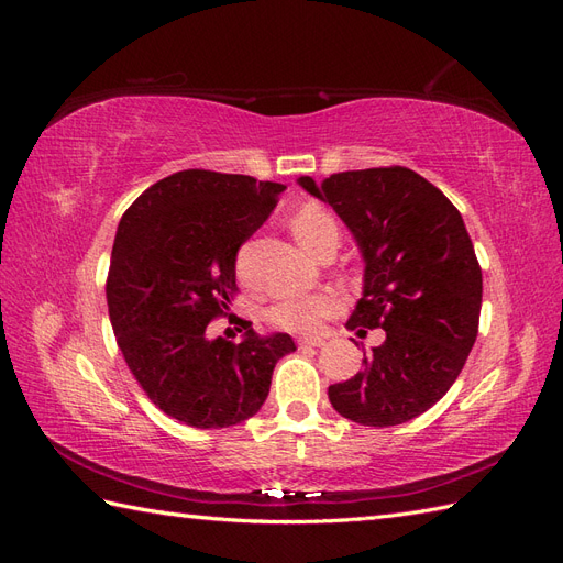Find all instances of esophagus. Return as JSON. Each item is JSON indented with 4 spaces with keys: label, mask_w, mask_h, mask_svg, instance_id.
I'll list each match as a JSON object with an SVG mask.
<instances>
[{
    "label": "esophagus",
    "mask_w": 563,
    "mask_h": 563,
    "mask_svg": "<svg viewBox=\"0 0 563 563\" xmlns=\"http://www.w3.org/2000/svg\"><path fill=\"white\" fill-rule=\"evenodd\" d=\"M323 345V338H300L298 340V347H321Z\"/></svg>",
    "instance_id": "obj_1"
}]
</instances>
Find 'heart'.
<instances>
[{"mask_svg":"<svg viewBox=\"0 0 563 563\" xmlns=\"http://www.w3.org/2000/svg\"><path fill=\"white\" fill-rule=\"evenodd\" d=\"M291 232L312 253H317V249L331 240V236L338 240V225L333 216L327 209H321L319 203H305L300 211H296L291 218ZM340 305L343 302L331 291L291 294L272 305L267 310V319L284 331L310 335L317 333L329 317L340 312Z\"/></svg>","mask_w":563,"mask_h":563,"instance_id":"b5f03b06","label":"heart"}]
</instances>
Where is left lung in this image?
Instances as JSON below:
<instances>
[{"instance_id": "8db88e82", "label": "left lung", "mask_w": 563, "mask_h": 563, "mask_svg": "<svg viewBox=\"0 0 563 563\" xmlns=\"http://www.w3.org/2000/svg\"><path fill=\"white\" fill-rule=\"evenodd\" d=\"M298 185L333 207L360 246L364 291L345 327L385 331L364 368L329 387L333 408L368 428L418 418L455 383L479 331L482 267L463 216L404 166Z\"/></svg>"}]
</instances>
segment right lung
<instances>
[{"label": "right lung", "instance_id": "right-lung-1", "mask_svg": "<svg viewBox=\"0 0 563 563\" xmlns=\"http://www.w3.org/2000/svg\"><path fill=\"white\" fill-rule=\"evenodd\" d=\"M282 183L190 168L135 199L119 220L108 310L117 345L150 401L190 428H230L261 411L272 371L296 343L207 333L230 310L236 251L269 218Z\"/></svg>", "mask_w": 563, "mask_h": 563}]
</instances>
